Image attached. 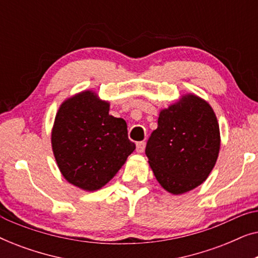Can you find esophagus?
<instances>
[{"mask_svg": "<svg viewBox=\"0 0 258 258\" xmlns=\"http://www.w3.org/2000/svg\"><path fill=\"white\" fill-rule=\"evenodd\" d=\"M144 149H146V142H144V141L137 142V144H136V151H137V153H143Z\"/></svg>", "mask_w": 258, "mask_h": 258, "instance_id": "obj_1", "label": "esophagus"}]
</instances>
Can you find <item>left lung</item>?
<instances>
[{
	"label": "left lung",
	"mask_w": 258,
	"mask_h": 258,
	"mask_svg": "<svg viewBox=\"0 0 258 258\" xmlns=\"http://www.w3.org/2000/svg\"><path fill=\"white\" fill-rule=\"evenodd\" d=\"M146 155L158 183L174 195L206 181L220 153V126L209 103L185 95L160 112Z\"/></svg>",
	"instance_id": "left-lung-1"
}]
</instances>
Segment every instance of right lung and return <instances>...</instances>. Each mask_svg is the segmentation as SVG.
I'll return each instance as SVG.
<instances>
[{"label":"right lung","instance_id":"right-lung-1","mask_svg":"<svg viewBox=\"0 0 258 258\" xmlns=\"http://www.w3.org/2000/svg\"><path fill=\"white\" fill-rule=\"evenodd\" d=\"M51 147L63 177L87 191L107 184L136 148L124 119L109 115L108 102L90 90L61 104Z\"/></svg>","mask_w":258,"mask_h":258}]
</instances>
